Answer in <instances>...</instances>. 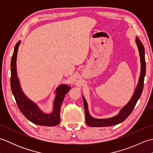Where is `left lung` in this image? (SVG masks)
Segmentation results:
<instances>
[{"instance_id":"1","label":"left lung","mask_w":153,"mask_h":153,"mask_svg":"<svg viewBox=\"0 0 153 153\" xmlns=\"http://www.w3.org/2000/svg\"><path fill=\"white\" fill-rule=\"evenodd\" d=\"M136 43L137 45V47L139 52L141 59V75L139 77V82L136 89L134 93V95L131 97V100L129 102L120 110V113L118 115L112 117L110 118L106 119H96L93 118L89 115L88 111V107L85 99L83 97L84 109H85V122L90 127H106V126H111L118 124L124 121V120L130 115V114L135 108L137 100L140 98L141 93L143 89L144 86V78L146 73V62L145 59V48L143 45L142 44L141 41L138 37L136 38Z\"/></svg>"}]
</instances>
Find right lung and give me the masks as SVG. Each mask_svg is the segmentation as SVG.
<instances>
[{
	"label": "right lung",
	"instance_id": "1",
	"mask_svg": "<svg viewBox=\"0 0 153 153\" xmlns=\"http://www.w3.org/2000/svg\"><path fill=\"white\" fill-rule=\"evenodd\" d=\"M20 41L16 43L11 59L10 86L16 104L21 112L26 118L35 124L45 126H55L60 121V112L62 103L66 94L69 91L70 86L60 85L56 90V95L54 102V109L51 114H46L39 110L34 102L29 100L23 93L20 88L16 71V57Z\"/></svg>",
	"mask_w": 153,
	"mask_h": 153
}]
</instances>
